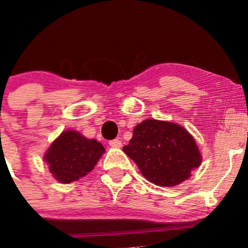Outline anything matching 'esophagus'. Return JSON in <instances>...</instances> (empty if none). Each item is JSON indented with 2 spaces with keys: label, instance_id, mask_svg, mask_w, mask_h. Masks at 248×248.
Returning <instances> with one entry per match:
<instances>
[{
  "label": "esophagus",
  "instance_id": "obj_1",
  "mask_svg": "<svg viewBox=\"0 0 248 248\" xmlns=\"http://www.w3.org/2000/svg\"><path fill=\"white\" fill-rule=\"evenodd\" d=\"M109 145L111 146V148H121L122 143L120 139H112V140L109 141Z\"/></svg>",
  "mask_w": 248,
  "mask_h": 248
}]
</instances>
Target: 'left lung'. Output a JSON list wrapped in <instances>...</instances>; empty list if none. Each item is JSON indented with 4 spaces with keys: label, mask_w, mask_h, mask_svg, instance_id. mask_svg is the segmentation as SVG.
<instances>
[{
    "label": "left lung",
    "mask_w": 248,
    "mask_h": 248,
    "mask_svg": "<svg viewBox=\"0 0 248 248\" xmlns=\"http://www.w3.org/2000/svg\"><path fill=\"white\" fill-rule=\"evenodd\" d=\"M140 173L158 186H174L188 179L201 165V153L184 127L158 120H144L124 146Z\"/></svg>",
    "instance_id": "obj_1"
}]
</instances>
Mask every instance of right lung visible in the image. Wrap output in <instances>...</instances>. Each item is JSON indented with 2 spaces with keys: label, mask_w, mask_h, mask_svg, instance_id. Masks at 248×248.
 I'll use <instances>...</instances> for the list:
<instances>
[{
  "label": "right lung",
  "mask_w": 248,
  "mask_h": 248,
  "mask_svg": "<svg viewBox=\"0 0 248 248\" xmlns=\"http://www.w3.org/2000/svg\"><path fill=\"white\" fill-rule=\"evenodd\" d=\"M104 151V146L95 139H88L80 132L69 129L50 144L43 158L53 177L69 184L90 173Z\"/></svg>",
  "instance_id": "obj_1"
}]
</instances>
